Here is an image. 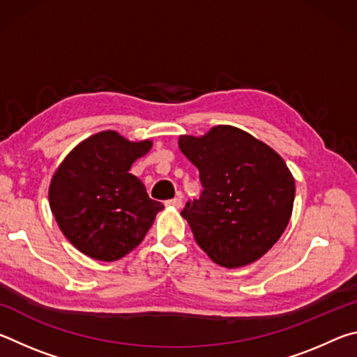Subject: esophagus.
Returning a JSON list of instances; mask_svg holds the SVG:
<instances>
[{"mask_svg":"<svg viewBox=\"0 0 357 357\" xmlns=\"http://www.w3.org/2000/svg\"><path fill=\"white\" fill-rule=\"evenodd\" d=\"M165 204H167V206L181 208V206H183V197H181V195L174 197V198H172V200H167V202H165Z\"/></svg>","mask_w":357,"mask_h":357,"instance_id":"esophagus-1","label":"esophagus"}]
</instances>
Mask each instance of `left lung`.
<instances>
[{"mask_svg":"<svg viewBox=\"0 0 357 357\" xmlns=\"http://www.w3.org/2000/svg\"><path fill=\"white\" fill-rule=\"evenodd\" d=\"M179 148L200 172V198L185 203L197 244L214 263L239 268L261 258L285 231L294 179L268 144L231 126L204 137L183 135Z\"/></svg>","mask_w":357,"mask_h":357,"instance_id":"8db88e82","label":"left lung"}]
</instances>
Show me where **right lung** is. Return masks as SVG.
<instances>
[{
	"instance_id": "right-lung-1",
	"label": "right lung",
	"mask_w": 357,
	"mask_h": 357,
	"mask_svg": "<svg viewBox=\"0 0 357 357\" xmlns=\"http://www.w3.org/2000/svg\"><path fill=\"white\" fill-rule=\"evenodd\" d=\"M151 144L105 130L82 142L59 165L48 190L50 208L64 236L84 255L100 261L128 255L164 209L129 173Z\"/></svg>"
}]
</instances>
